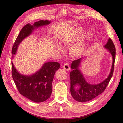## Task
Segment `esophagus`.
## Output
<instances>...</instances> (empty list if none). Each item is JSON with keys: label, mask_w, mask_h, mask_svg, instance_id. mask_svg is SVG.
Wrapping results in <instances>:
<instances>
[{"label": "esophagus", "mask_w": 123, "mask_h": 123, "mask_svg": "<svg viewBox=\"0 0 123 123\" xmlns=\"http://www.w3.org/2000/svg\"><path fill=\"white\" fill-rule=\"evenodd\" d=\"M63 68H64L66 71H68L70 70V67H69V64L68 63H65L64 65H63Z\"/></svg>", "instance_id": "1"}]
</instances>
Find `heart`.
Masks as SVG:
<instances>
[{
	"label": "heart",
	"mask_w": 123,
	"mask_h": 123,
	"mask_svg": "<svg viewBox=\"0 0 123 123\" xmlns=\"http://www.w3.org/2000/svg\"><path fill=\"white\" fill-rule=\"evenodd\" d=\"M83 31L84 30L82 27H77L63 36L61 39L62 44L65 46H70L76 41L70 47L69 50L70 54L74 57H80L85 51L87 35L83 34L80 36L83 33ZM56 49L61 53L64 51L62 46L59 44L56 45Z\"/></svg>",
	"instance_id": "1"
}]
</instances>
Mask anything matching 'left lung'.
Returning a JSON list of instances; mask_svg holds the SVG:
<instances>
[{
	"label": "left lung",
	"mask_w": 123,
	"mask_h": 123,
	"mask_svg": "<svg viewBox=\"0 0 123 123\" xmlns=\"http://www.w3.org/2000/svg\"><path fill=\"white\" fill-rule=\"evenodd\" d=\"M112 55L113 62L112 68L109 76L102 83L97 85H92L87 82L83 74L78 69L81 58L72 62L71 68L73 70L70 73V92L75 100L80 102L90 101L104 92L113 74L114 62L116 59V47L111 39L109 38L104 46ZM77 85L79 86V89L75 90L74 87Z\"/></svg>",
	"instance_id": "1"
}]
</instances>
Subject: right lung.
Instances as JSON below:
<instances>
[{
	"instance_id": "right-lung-1",
	"label": "right lung",
	"mask_w": 123,
	"mask_h": 123,
	"mask_svg": "<svg viewBox=\"0 0 123 123\" xmlns=\"http://www.w3.org/2000/svg\"><path fill=\"white\" fill-rule=\"evenodd\" d=\"M50 21L43 20L35 22L33 25L27 23L23 27L14 43L12 54V58L16 52L19 43L30 35L34 29L44 25H49ZM58 62H48L42 68L31 76H24L19 74L12 62V75L18 92L22 96L33 102H44L50 98L52 92V82L55 74L60 68Z\"/></svg>"
}]
</instances>
